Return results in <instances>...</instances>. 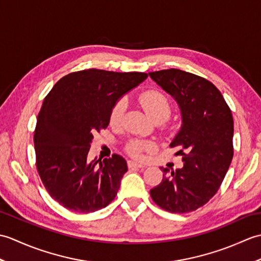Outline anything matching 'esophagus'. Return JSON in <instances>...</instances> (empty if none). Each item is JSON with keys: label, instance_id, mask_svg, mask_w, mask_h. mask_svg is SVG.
Here are the masks:
<instances>
[{"label": "esophagus", "instance_id": "esophagus-1", "mask_svg": "<svg viewBox=\"0 0 261 261\" xmlns=\"http://www.w3.org/2000/svg\"><path fill=\"white\" fill-rule=\"evenodd\" d=\"M127 166H129V167H138V168H145L146 167L145 165L134 162V160H129V162H127Z\"/></svg>", "mask_w": 261, "mask_h": 261}]
</instances>
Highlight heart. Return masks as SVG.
<instances>
[{"mask_svg":"<svg viewBox=\"0 0 261 261\" xmlns=\"http://www.w3.org/2000/svg\"><path fill=\"white\" fill-rule=\"evenodd\" d=\"M139 104L147 115L152 121L162 120L165 121L169 118L171 113V104L169 98L165 93L158 90H149L143 92L138 98ZM126 105L123 99H119L114 104L110 113V123L113 126H119L122 123L124 118ZM154 148V143L151 141H142V140H132L126 145V151L132 157L140 158L142 152L152 150Z\"/></svg>","mask_w":261,"mask_h":261,"instance_id":"heart-1","label":"heart"}]
</instances>
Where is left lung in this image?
<instances>
[{
	"instance_id": "left-lung-1",
	"label": "left lung",
	"mask_w": 261,
	"mask_h": 261,
	"mask_svg": "<svg viewBox=\"0 0 261 261\" xmlns=\"http://www.w3.org/2000/svg\"><path fill=\"white\" fill-rule=\"evenodd\" d=\"M175 98L181 126L170 142L179 148L182 168L164 171L150 190L152 201L171 213H188L206 204L222 184L233 157V118L222 94L207 80L180 69L149 73Z\"/></svg>"
}]
</instances>
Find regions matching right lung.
<instances>
[{
	"mask_svg": "<svg viewBox=\"0 0 261 261\" xmlns=\"http://www.w3.org/2000/svg\"><path fill=\"white\" fill-rule=\"evenodd\" d=\"M148 77L146 73L102 69L60 79L43 99L33 136L36 165L55 201L77 213L101 210L113 201L126 173L125 159H87L93 136L110 123L118 99Z\"/></svg>",
	"mask_w": 261,
	"mask_h": 261,
	"instance_id": "1",
	"label": "right lung"
}]
</instances>
